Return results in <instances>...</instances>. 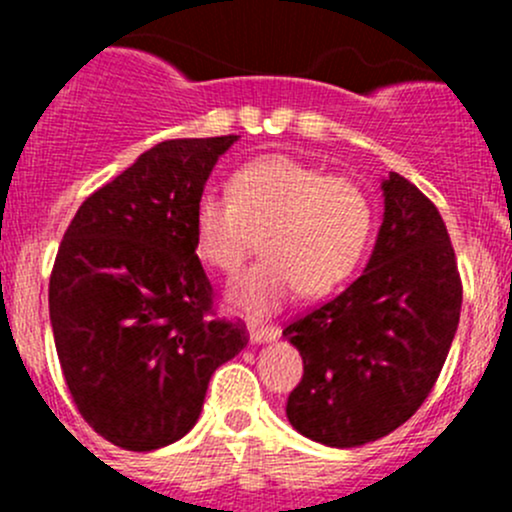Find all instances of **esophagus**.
<instances>
[{
    "instance_id": "34e87169",
    "label": "esophagus",
    "mask_w": 512,
    "mask_h": 512,
    "mask_svg": "<svg viewBox=\"0 0 512 512\" xmlns=\"http://www.w3.org/2000/svg\"><path fill=\"white\" fill-rule=\"evenodd\" d=\"M277 337H280V329L277 327H267V324H250V339L255 344L275 342Z\"/></svg>"
}]
</instances>
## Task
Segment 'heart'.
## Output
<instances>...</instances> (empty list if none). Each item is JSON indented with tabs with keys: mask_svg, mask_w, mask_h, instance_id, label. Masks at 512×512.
Returning a JSON list of instances; mask_svg holds the SVG:
<instances>
[{
	"mask_svg": "<svg viewBox=\"0 0 512 512\" xmlns=\"http://www.w3.org/2000/svg\"><path fill=\"white\" fill-rule=\"evenodd\" d=\"M371 203L347 178L292 156H262L230 175V193L205 190L193 210L195 250L235 277L257 245L265 257L232 287L247 314H270L302 289L324 297L359 267L371 237Z\"/></svg>",
	"mask_w": 512,
	"mask_h": 512,
	"instance_id": "b5f03b06",
	"label": "heart"
}]
</instances>
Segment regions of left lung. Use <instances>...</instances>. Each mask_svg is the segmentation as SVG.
I'll list each match as a JSON object with an SVG mask.
<instances>
[{"label": "left lung", "instance_id": "8db88e82", "mask_svg": "<svg viewBox=\"0 0 512 512\" xmlns=\"http://www.w3.org/2000/svg\"><path fill=\"white\" fill-rule=\"evenodd\" d=\"M381 188L384 223L364 275L282 329L304 361L287 418L324 446H364L409 421L461 319V275L438 208L399 173Z\"/></svg>", "mask_w": 512, "mask_h": 512}]
</instances>
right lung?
Returning a JSON list of instances; mask_svg holds the SVG:
<instances>
[{
  "label": "right lung",
  "instance_id": "add662e5",
  "mask_svg": "<svg viewBox=\"0 0 512 512\" xmlns=\"http://www.w3.org/2000/svg\"><path fill=\"white\" fill-rule=\"evenodd\" d=\"M237 136L175 138L91 193L56 252L49 314L76 409L126 451L183 438L213 371L245 349L242 319L215 314L193 210Z\"/></svg>",
  "mask_w": 512,
  "mask_h": 512
}]
</instances>
